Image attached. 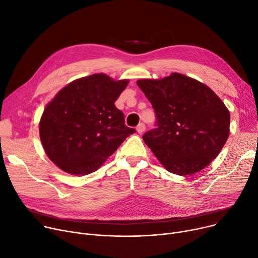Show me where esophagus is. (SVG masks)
I'll return each instance as SVG.
<instances>
[{"mask_svg": "<svg viewBox=\"0 0 258 258\" xmlns=\"http://www.w3.org/2000/svg\"><path fill=\"white\" fill-rule=\"evenodd\" d=\"M145 130H146V126H145L144 123H139V124H138V126H137V132H138L139 134H142Z\"/></svg>", "mask_w": 258, "mask_h": 258, "instance_id": "1", "label": "esophagus"}]
</instances>
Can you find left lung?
<instances>
[{
  "label": "left lung",
  "instance_id": "left-lung-1",
  "mask_svg": "<svg viewBox=\"0 0 258 258\" xmlns=\"http://www.w3.org/2000/svg\"><path fill=\"white\" fill-rule=\"evenodd\" d=\"M137 84L156 117V128L145 133L143 140L161 165L180 176L206 168L229 135V111L220 98L204 83L179 73Z\"/></svg>",
  "mask_w": 258,
  "mask_h": 258
}]
</instances>
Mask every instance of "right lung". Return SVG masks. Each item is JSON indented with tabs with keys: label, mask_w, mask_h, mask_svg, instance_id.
Wrapping results in <instances>:
<instances>
[{
	"label": "right lung",
	"mask_w": 258,
	"mask_h": 258,
	"mask_svg": "<svg viewBox=\"0 0 258 258\" xmlns=\"http://www.w3.org/2000/svg\"><path fill=\"white\" fill-rule=\"evenodd\" d=\"M127 84L126 79L93 74L69 83L46 106L40 139L59 169L78 176L95 172L136 133L114 104Z\"/></svg>",
	"instance_id": "right-lung-1"
}]
</instances>
